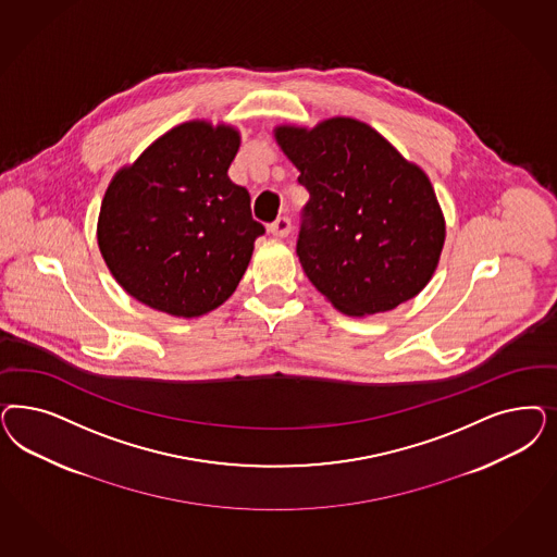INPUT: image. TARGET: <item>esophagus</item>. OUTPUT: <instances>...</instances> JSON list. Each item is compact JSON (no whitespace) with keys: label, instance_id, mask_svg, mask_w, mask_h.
Listing matches in <instances>:
<instances>
[{"label":"esophagus","instance_id":"obj_1","mask_svg":"<svg viewBox=\"0 0 557 557\" xmlns=\"http://www.w3.org/2000/svg\"><path fill=\"white\" fill-rule=\"evenodd\" d=\"M269 232L274 237H287L290 234V219L288 216H278L274 223H270Z\"/></svg>","mask_w":557,"mask_h":557}]
</instances>
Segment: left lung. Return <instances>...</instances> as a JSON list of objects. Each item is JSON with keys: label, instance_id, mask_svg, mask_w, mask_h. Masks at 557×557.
<instances>
[{"label": "left lung", "instance_id": "8db88e82", "mask_svg": "<svg viewBox=\"0 0 557 557\" xmlns=\"http://www.w3.org/2000/svg\"><path fill=\"white\" fill-rule=\"evenodd\" d=\"M309 202L297 256L311 285L342 313L392 311L431 283L445 215L426 172L367 123L332 116L274 126Z\"/></svg>", "mask_w": 557, "mask_h": 557}]
</instances>
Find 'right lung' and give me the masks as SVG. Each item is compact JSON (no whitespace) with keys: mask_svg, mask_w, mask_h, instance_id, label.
<instances>
[{"mask_svg":"<svg viewBox=\"0 0 557 557\" xmlns=\"http://www.w3.org/2000/svg\"><path fill=\"white\" fill-rule=\"evenodd\" d=\"M239 144L234 125L188 121L112 176L96 235L131 297L190 320L234 295L264 234L248 190L227 176Z\"/></svg>","mask_w":557,"mask_h":557,"instance_id":"obj_1","label":"right lung"}]
</instances>
